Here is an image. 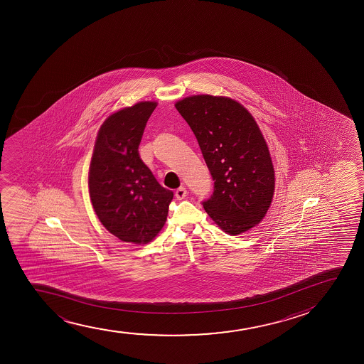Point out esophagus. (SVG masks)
Segmentation results:
<instances>
[{
	"mask_svg": "<svg viewBox=\"0 0 364 364\" xmlns=\"http://www.w3.org/2000/svg\"><path fill=\"white\" fill-rule=\"evenodd\" d=\"M175 196L177 199H184V198L187 197V189L184 188V187H180L178 189H176Z\"/></svg>",
	"mask_w": 364,
	"mask_h": 364,
	"instance_id": "obj_1",
	"label": "esophagus"
}]
</instances>
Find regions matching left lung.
I'll list each match as a JSON object with an SVG mask.
<instances>
[{
	"label": "left lung",
	"mask_w": 364,
	"mask_h": 364,
	"mask_svg": "<svg viewBox=\"0 0 364 364\" xmlns=\"http://www.w3.org/2000/svg\"><path fill=\"white\" fill-rule=\"evenodd\" d=\"M175 107L196 134L213 176L205 211L230 235L259 225L274 193V168L252 115L234 100L210 95L187 97Z\"/></svg>",
	"instance_id": "left-lung-1"
}]
</instances>
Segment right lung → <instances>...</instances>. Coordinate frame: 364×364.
<instances>
[{
  "label": "right lung",
  "instance_id": "right-lung-1",
  "mask_svg": "<svg viewBox=\"0 0 364 364\" xmlns=\"http://www.w3.org/2000/svg\"><path fill=\"white\" fill-rule=\"evenodd\" d=\"M155 102L122 109L100 126L88 172L93 209L122 242H151L166 222L173 192L164 188L139 158L138 146Z\"/></svg>",
  "mask_w": 364,
  "mask_h": 364
}]
</instances>
